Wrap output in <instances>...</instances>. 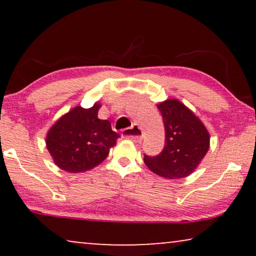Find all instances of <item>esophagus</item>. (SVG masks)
Instances as JSON below:
<instances>
[{
    "mask_svg": "<svg viewBox=\"0 0 256 256\" xmlns=\"http://www.w3.org/2000/svg\"><path fill=\"white\" fill-rule=\"evenodd\" d=\"M142 135H143L142 129L136 124L132 126V127H129V128H126L122 130V138L132 140V141H135V142L141 141Z\"/></svg>",
    "mask_w": 256,
    "mask_h": 256,
    "instance_id": "esophagus-1",
    "label": "esophagus"
}]
</instances>
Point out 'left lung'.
Here are the masks:
<instances>
[{"label":"left lung","mask_w":256,"mask_h":256,"mask_svg":"<svg viewBox=\"0 0 256 256\" xmlns=\"http://www.w3.org/2000/svg\"><path fill=\"white\" fill-rule=\"evenodd\" d=\"M166 127V146L160 155H144L154 174L169 180L188 177L197 169L210 148V134L200 118L177 99L157 104Z\"/></svg>","instance_id":"obj_1"}]
</instances>
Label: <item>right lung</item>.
Masks as SVG:
<instances>
[{"instance_id": "right-lung-1", "label": "right lung", "mask_w": 256, "mask_h": 256, "mask_svg": "<svg viewBox=\"0 0 256 256\" xmlns=\"http://www.w3.org/2000/svg\"><path fill=\"white\" fill-rule=\"evenodd\" d=\"M101 104L76 106L52 124L46 134V148L54 163L71 174L85 172L106 160L120 135L110 122L98 118Z\"/></svg>"}]
</instances>
